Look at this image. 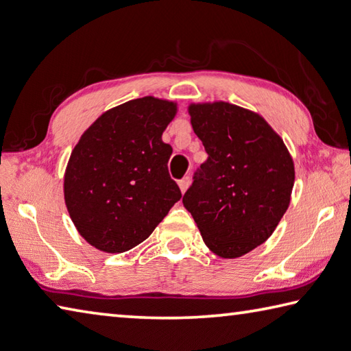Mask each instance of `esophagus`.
I'll return each mask as SVG.
<instances>
[{"label": "esophagus", "instance_id": "34e87169", "mask_svg": "<svg viewBox=\"0 0 351 351\" xmlns=\"http://www.w3.org/2000/svg\"><path fill=\"white\" fill-rule=\"evenodd\" d=\"M189 183H191V180H189V177H184V178H182L180 182H178V188H180V191H182V194H184L186 193V189L189 188Z\"/></svg>", "mask_w": 351, "mask_h": 351}]
</instances>
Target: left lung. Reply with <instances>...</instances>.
<instances>
[{
  "instance_id": "obj_1",
  "label": "left lung",
  "mask_w": 351,
  "mask_h": 351,
  "mask_svg": "<svg viewBox=\"0 0 351 351\" xmlns=\"http://www.w3.org/2000/svg\"><path fill=\"white\" fill-rule=\"evenodd\" d=\"M188 113L209 157L183 206L215 255L243 256L274 234L287 210L293 158L281 136L252 110L214 101L189 104Z\"/></svg>"
}]
</instances>
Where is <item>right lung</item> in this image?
Wrapping results in <instances>:
<instances>
[{"mask_svg": "<svg viewBox=\"0 0 351 351\" xmlns=\"http://www.w3.org/2000/svg\"><path fill=\"white\" fill-rule=\"evenodd\" d=\"M177 111L176 101L133 99L105 111L79 137L64 173V200L93 247L133 249L180 200L168 174L173 148L162 141Z\"/></svg>", "mask_w": 351, "mask_h": 351, "instance_id": "obj_1", "label": "right lung"}]
</instances>
